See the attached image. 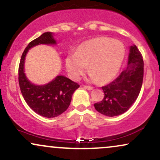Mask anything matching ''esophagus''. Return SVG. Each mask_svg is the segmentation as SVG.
Instances as JSON below:
<instances>
[{
    "label": "esophagus",
    "mask_w": 160,
    "mask_h": 160,
    "mask_svg": "<svg viewBox=\"0 0 160 160\" xmlns=\"http://www.w3.org/2000/svg\"><path fill=\"white\" fill-rule=\"evenodd\" d=\"M82 87H83L84 89H88V90H92V89H93V87H92V86H87V85H82Z\"/></svg>",
    "instance_id": "obj_1"
}]
</instances>
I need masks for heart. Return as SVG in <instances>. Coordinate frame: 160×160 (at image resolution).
Masks as SVG:
<instances>
[{
  "label": "heart",
  "mask_w": 160,
  "mask_h": 160,
  "mask_svg": "<svg viewBox=\"0 0 160 160\" xmlns=\"http://www.w3.org/2000/svg\"><path fill=\"white\" fill-rule=\"evenodd\" d=\"M126 48L120 40L100 37L79 46L76 53H69L65 66L73 80L85 73L86 66L92 80L104 83L114 78L123 62Z\"/></svg>",
  "instance_id": "heart-1"
}]
</instances>
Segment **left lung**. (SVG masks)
I'll return each instance as SVG.
<instances>
[{"mask_svg":"<svg viewBox=\"0 0 160 160\" xmlns=\"http://www.w3.org/2000/svg\"><path fill=\"white\" fill-rule=\"evenodd\" d=\"M144 78V61L136 46L130 47L128 66L113 81L102 86L104 98L94 104L97 111L115 117L131 108L140 93Z\"/></svg>","mask_w":160,"mask_h":160,"instance_id":"obj_1","label":"left lung"}]
</instances>
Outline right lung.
<instances>
[{
    "label": "right lung",
    "mask_w": 160,
    "mask_h": 160,
    "mask_svg": "<svg viewBox=\"0 0 160 160\" xmlns=\"http://www.w3.org/2000/svg\"><path fill=\"white\" fill-rule=\"evenodd\" d=\"M52 33H43L28 43L22 55L19 66V84L24 99L35 113L42 117L52 118L62 114L69 107L74 92L80 87L64 76H58L49 83L36 86L28 81L24 73L25 57L29 49L39 44H55Z\"/></svg>",
    "instance_id": "obj_1"
}]
</instances>
